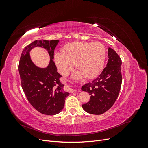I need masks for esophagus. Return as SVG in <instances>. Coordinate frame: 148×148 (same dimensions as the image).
Returning a JSON list of instances; mask_svg holds the SVG:
<instances>
[{"label":"esophagus","mask_w":148,"mask_h":148,"mask_svg":"<svg viewBox=\"0 0 148 148\" xmlns=\"http://www.w3.org/2000/svg\"><path fill=\"white\" fill-rule=\"evenodd\" d=\"M69 89H70V92H73L75 91L74 90V89H71V88H69Z\"/></svg>","instance_id":"1"}]
</instances>
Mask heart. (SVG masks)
I'll use <instances>...</instances> for the list:
<instances>
[{
    "instance_id": "b5f03b06",
    "label": "heart",
    "mask_w": 148,
    "mask_h": 148,
    "mask_svg": "<svg viewBox=\"0 0 148 148\" xmlns=\"http://www.w3.org/2000/svg\"><path fill=\"white\" fill-rule=\"evenodd\" d=\"M106 58V49L100 42H71L62 49V53L55 56L56 64L60 73L66 75L75 64L79 72L77 78L84 76L91 79L102 70Z\"/></svg>"
}]
</instances>
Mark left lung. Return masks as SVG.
Wrapping results in <instances>:
<instances>
[{
  "mask_svg": "<svg viewBox=\"0 0 148 148\" xmlns=\"http://www.w3.org/2000/svg\"><path fill=\"white\" fill-rule=\"evenodd\" d=\"M122 60L112 49H108V62L99 77L86 83L82 90L89 93L90 100L82 105L86 112L100 115L106 112L117 100L122 82Z\"/></svg>",
  "mask_w": 148,
  "mask_h": 148,
  "instance_id": "8db88e82",
  "label": "left lung"
}]
</instances>
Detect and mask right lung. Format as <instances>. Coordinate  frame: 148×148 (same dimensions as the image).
Listing matches in <instances>:
<instances>
[{"mask_svg": "<svg viewBox=\"0 0 148 148\" xmlns=\"http://www.w3.org/2000/svg\"><path fill=\"white\" fill-rule=\"evenodd\" d=\"M58 40H36L29 44L22 51L18 71L22 89L34 108L44 115H53L63 109L69 92L64 90V84L60 82L62 77L57 71L53 62L54 49ZM46 48L51 59L46 68H39L31 61L29 52L34 47Z\"/></svg>", "mask_w": 148, "mask_h": 148, "instance_id": "add662e5", "label": "right lung"}]
</instances>
